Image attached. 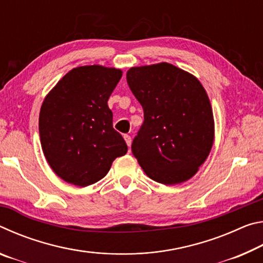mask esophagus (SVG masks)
Masks as SVG:
<instances>
[{"instance_id":"34e87169","label":"esophagus","mask_w":263,"mask_h":263,"mask_svg":"<svg viewBox=\"0 0 263 263\" xmlns=\"http://www.w3.org/2000/svg\"><path fill=\"white\" fill-rule=\"evenodd\" d=\"M124 139H125V142H126V145L128 146V147H131V144H132L131 137L128 135H125V136H124Z\"/></svg>"}]
</instances>
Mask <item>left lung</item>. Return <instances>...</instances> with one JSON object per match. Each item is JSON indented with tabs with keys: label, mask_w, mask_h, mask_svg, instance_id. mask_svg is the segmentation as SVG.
<instances>
[{
	"label": "left lung",
	"mask_w": 263,
	"mask_h": 263,
	"mask_svg": "<svg viewBox=\"0 0 263 263\" xmlns=\"http://www.w3.org/2000/svg\"><path fill=\"white\" fill-rule=\"evenodd\" d=\"M126 79L144 109L132 153L149 179L173 185L191 179L210 154L215 121L198 79L168 62L132 67Z\"/></svg>",
	"instance_id": "8db88e82"
}]
</instances>
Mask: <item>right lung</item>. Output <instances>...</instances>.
Returning <instances> with one entry per match:
<instances>
[{
	"instance_id": "1",
	"label": "right lung",
	"mask_w": 263,
	"mask_h": 263,
	"mask_svg": "<svg viewBox=\"0 0 263 263\" xmlns=\"http://www.w3.org/2000/svg\"><path fill=\"white\" fill-rule=\"evenodd\" d=\"M123 75L101 65L73 68L44 100L39 135L44 155L67 183L87 186L108 174L127 146L112 127L108 100Z\"/></svg>"
}]
</instances>
